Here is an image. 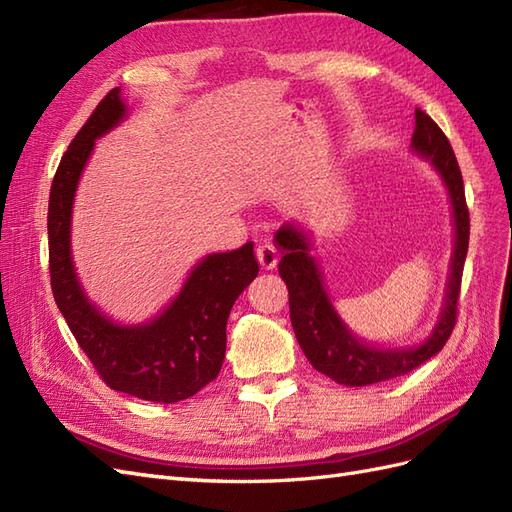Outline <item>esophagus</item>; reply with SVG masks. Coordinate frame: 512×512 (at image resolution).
Returning a JSON list of instances; mask_svg holds the SVG:
<instances>
[{
  "mask_svg": "<svg viewBox=\"0 0 512 512\" xmlns=\"http://www.w3.org/2000/svg\"><path fill=\"white\" fill-rule=\"evenodd\" d=\"M256 258H258L262 269L273 271L277 267V258H280V254H277V250L271 243H260L256 247Z\"/></svg>",
  "mask_w": 512,
  "mask_h": 512,
  "instance_id": "34e87169",
  "label": "esophagus"
}]
</instances>
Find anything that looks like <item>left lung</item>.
<instances>
[{
  "mask_svg": "<svg viewBox=\"0 0 512 512\" xmlns=\"http://www.w3.org/2000/svg\"><path fill=\"white\" fill-rule=\"evenodd\" d=\"M414 119L412 151L431 160L433 168L444 179L448 196H451L455 222V250L451 258V275H448L446 284L444 307L438 324L421 346L401 350L376 348L354 337L331 305L329 294L322 284L318 262L309 254L312 243H309L305 232L294 224H284L275 232V245L282 252L277 269H280L282 280L288 288L294 335H297V342L314 369L337 384L367 386L404 376L429 361L431 356H436L455 329L463 262H466L470 241L466 190H463L455 151L444 132L438 128V123L423 113L421 108L414 111Z\"/></svg>",
  "mask_w": 512,
  "mask_h": 512,
  "instance_id": "obj_1",
  "label": "left lung"
}]
</instances>
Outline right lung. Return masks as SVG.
<instances>
[{"label":"right lung","mask_w":512,"mask_h":512,"mask_svg":"<svg viewBox=\"0 0 512 512\" xmlns=\"http://www.w3.org/2000/svg\"><path fill=\"white\" fill-rule=\"evenodd\" d=\"M126 117L121 89L108 91L74 136L49 196V269L61 316L98 376L113 391L175 404L218 378L226 354V320L239 294L258 275L254 243L209 254L192 269L177 299L151 322L123 327L91 305L70 252L72 203L96 138Z\"/></svg>","instance_id":"right-lung-1"}]
</instances>
